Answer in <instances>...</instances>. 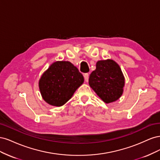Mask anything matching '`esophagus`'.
<instances>
[{
  "instance_id": "esophagus-1",
  "label": "esophagus",
  "mask_w": 160,
  "mask_h": 160,
  "mask_svg": "<svg viewBox=\"0 0 160 160\" xmlns=\"http://www.w3.org/2000/svg\"><path fill=\"white\" fill-rule=\"evenodd\" d=\"M84 78H85V80L86 82H88V81H89V74L85 73L84 75Z\"/></svg>"
}]
</instances>
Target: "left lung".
Instances as JSON below:
<instances>
[{
	"label": "left lung",
	"instance_id": "1",
	"mask_svg": "<svg viewBox=\"0 0 160 160\" xmlns=\"http://www.w3.org/2000/svg\"><path fill=\"white\" fill-rule=\"evenodd\" d=\"M89 84L105 103H110L122 95L125 77L119 65L112 59L98 61L91 72Z\"/></svg>",
	"mask_w": 160,
	"mask_h": 160
}]
</instances>
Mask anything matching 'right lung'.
Instances as JSON below:
<instances>
[{"mask_svg": "<svg viewBox=\"0 0 160 160\" xmlns=\"http://www.w3.org/2000/svg\"><path fill=\"white\" fill-rule=\"evenodd\" d=\"M83 82V75L71 62L58 61L43 72L38 88L45 102L60 107L72 98Z\"/></svg>", "mask_w": 160, "mask_h": 160, "instance_id": "add662e5", "label": "right lung"}]
</instances>
